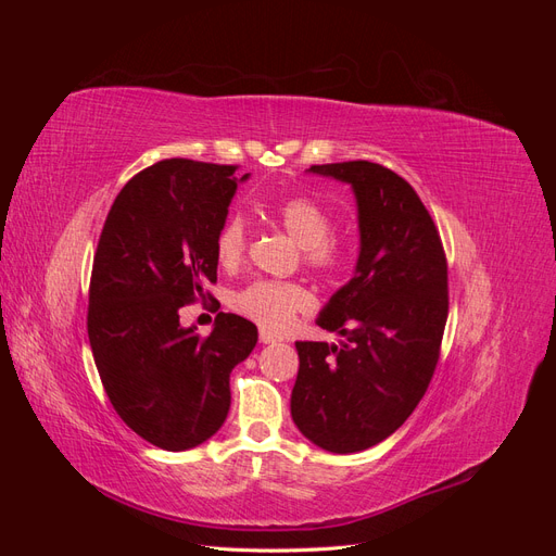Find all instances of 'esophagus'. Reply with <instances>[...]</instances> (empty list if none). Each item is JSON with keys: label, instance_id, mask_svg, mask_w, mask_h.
Returning <instances> with one entry per match:
<instances>
[{"label": "esophagus", "instance_id": "esophagus-1", "mask_svg": "<svg viewBox=\"0 0 556 556\" xmlns=\"http://www.w3.org/2000/svg\"><path fill=\"white\" fill-rule=\"evenodd\" d=\"M278 341H280V336H276V333H271V331H266V329L260 331V343L268 345V343H278Z\"/></svg>", "mask_w": 556, "mask_h": 556}]
</instances>
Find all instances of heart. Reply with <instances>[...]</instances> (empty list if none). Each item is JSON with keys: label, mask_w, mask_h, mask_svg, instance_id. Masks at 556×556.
Returning <instances> with one entry per match:
<instances>
[{"label": "heart", "mask_w": 556, "mask_h": 556, "mask_svg": "<svg viewBox=\"0 0 556 556\" xmlns=\"http://www.w3.org/2000/svg\"><path fill=\"white\" fill-rule=\"evenodd\" d=\"M282 229L304 250V262L317 274H333L343 264V248L336 243L331 233V217L306 197L285 199L274 211ZM248 231L239 215L229 217L217 231L215 255L220 266L237 268L245 255ZM313 299L304 285L280 280H255L248 288L233 294L231 306L252 323L266 329H282L290 325L294 313L311 308Z\"/></svg>", "instance_id": "heart-1"}]
</instances>
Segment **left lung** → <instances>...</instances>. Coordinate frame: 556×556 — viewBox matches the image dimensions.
I'll return each instance as SVG.
<instances>
[{
  "label": "left lung",
  "mask_w": 556,
  "mask_h": 556,
  "mask_svg": "<svg viewBox=\"0 0 556 556\" xmlns=\"http://www.w3.org/2000/svg\"><path fill=\"white\" fill-rule=\"evenodd\" d=\"M357 201L359 255L315 323L339 343L299 341L292 419L311 443L362 452L392 435L425 396L447 323V264L429 211L380 164H315Z\"/></svg>",
  "instance_id": "obj_1"
}]
</instances>
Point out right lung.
Here are the masks:
<instances>
[{"instance_id":"1","label":"right lung","mask_w":556,"mask_h":556,"mask_svg":"<svg viewBox=\"0 0 556 556\" xmlns=\"http://www.w3.org/2000/svg\"><path fill=\"white\" fill-rule=\"evenodd\" d=\"M237 166L164 160L115 197L99 237L88 336L123 422L162 450L197 447L225 425L229 374L257 345L250 319L220 313L206 339L178 311L217 280V231Z\"/></svg>"}]
</instances>
